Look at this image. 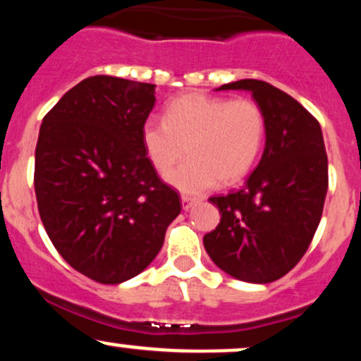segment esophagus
<instances>
[{"label": "esophagus", "mask_w": 361, "mask_h": 361, "mask_svg": "<svg viewBox=\"0 0 361 361\" xmlns=\"http://www.w3.org/2000/svg\"><path fill=\"white\" fill-rule=\"evenodd\" d=\"M197 204H198V200H197V198H192V197H185V195H183V197H181V209H183L185 212H186V210H190V209H192V207H193V205H197Z\"/></svg>", "instance_id": "1"}]
</instances>
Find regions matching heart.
I'll use <instances>...</instances> for the list:
<instances>
[{"mask_svg": "<svg viewBox=\"0 0 361 361\" xmlns=\"http://www.w3.org/2000/svg\"><path fill=\"white\" fill-rule=\"evenodd\" d=\"M267 135V118L252 100L190 93L168 105L164 120L142 126V146L156 171L168 173L188 152L190 159L166 181L200 195L217 183L234 185L250 175Z\"/></svg>", "mask_w": 361, "mask_h": 361, "instance_id": "b5f03b06", "label": "heart"}]
</instances>
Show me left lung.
I'll list each match as a JSON object with an SVG mask.
<instances>
[{
	"mask_svg": "<svg viewBox=\"0 0 361 361\" xmlns=\"http://www.w3.org/2000/svg\"><path fill=\"white\" fill-rule=\"evenodd\" d=\"M221 90L250 91L267 118V140L243 188L209 198L221 222L205 234L204 246L233 279L270 283L299 263L321 222L327 192L322 130L295 98L270 82L239 80Z\"/></svg>",
	"mask_w": 361,
	"mask_h": 361,
	"instance_id": "1",
	"label": "left lung"
}]
</instances>
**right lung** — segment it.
Masks as SVG:
<instances>
[{
	"label": "right lung",
	"instance_id": "right-lung-1",
	"mask_svg": "<svg viewBox=\"0 0 361 361\" xmlns=\"http://www.w3.org/2000/svg\"><path fill=\"white\" fill-rule=\"evenodd\" d=\"M156 85L114 76L78 82L45 115L35 147L39 214L59 255L88 279L139 275L181 212L142 146Z\"/></svg>",
	"mask_w": 361,
	"mask_h": 361
}]
</instances>
